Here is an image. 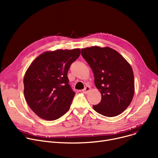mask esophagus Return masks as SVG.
Listing matches in <instances>:
<instances>
[{
  "label": "esophagus",
  "instance_id": "34e87169",
  "mask_svg": "<svg viewBox=\"0 0 158 158\" xmlns=\"http://www.w3.org/2000/svg\"><path fill=\"white\" fill-rule=\"evenodd\" d=\"M90 90H91V88L89 86H86L85 89H82V93L85 94H87Z\"/></svg>",
  "mask_w": 158,
  "mask_h": 158
}]
</instances>
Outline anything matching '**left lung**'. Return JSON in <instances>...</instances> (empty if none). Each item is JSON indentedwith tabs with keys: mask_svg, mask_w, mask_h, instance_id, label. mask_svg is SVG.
<instances>
[{
	"mask_svg": "<svg viewBox=\"0 0 158 158\" xmlns=\"http://www.w3.org/2000/svg\"><path fill=\"white\" fill-rule=\"evenodd\" d=\"M81 54L93 71L95 86L102 96L101 102L93 106L94 110L107 117L121 114L135 94L134 73L131 64L108 47L82 48Z\"/></svg>",
	"mask_w": 158,
	"mask_h": 158,
	"instance_id": "1",
	"label": "left lung"
}]
</instances>
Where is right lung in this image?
Wrapping results in <instances>:
<instances>
[{
	"label": "right lung",
	"mask_w": 158,
	"mask_h": 158,
	"mask_svg": "<svg viewBox=\"0 0 158 158\" xmlns=\"http://www.w3.org/2000/svg\"><path fill=\"white\" fill-rule=\"evenodd\" d=\"M80 54V48L46 51L29 65L23 77L24 96L41 118L54 120L69 111L76 94L69 85L67 73Z\"/></svg>",
	"instance_id": "obj_1"
}]
</instances>
